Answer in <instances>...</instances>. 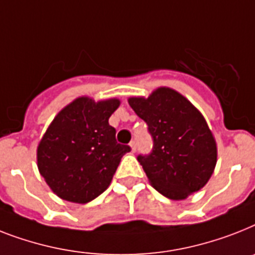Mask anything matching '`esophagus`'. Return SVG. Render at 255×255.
Segmentation results:
<instances>
[{
	"label": "esophagus",
	"mask_w": 255,
	"mask_h": 255,
	"mask_svg": "<svg viewBox=\"0 0 255 255\" xmlns=\"http://www.w3.org/2000/svg\"><path fill=\"white\" fill-rule=\"evenodd\" d=\"M129 148H131L132 153L136 152V141H134V140H133V141L129 142Z\"/></svg>",
	"instance_id": "1"
}]
</instances>
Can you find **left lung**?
Segmentation results:
<instances>
[{"instance_id": "left-lung-1", "label": "left lung", "mask_w": 255, "mask_h": 255, "mask_svg": "<svg viewBox=\"0 0 255 255\" xmlns=\"http://www.w3.org/2000/svg\"><path fill=\"white\" fill-rule=\"evenodd\" d=\"M128 103L148 124L153 150L137 160L153 187L171 200H183L210 181L217 161L216 140L206 119L181 93L156 89Z\"/></svg>"}]
</instances>
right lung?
<instances>
[{
	"instance_id": "add662e5",
	"label": "right lung",
	"mask_w": 255,
	"mask_h": 255,
	"mask_svg": "<svg viewBox=\"0 0 255 255\" xmlns=\"http://www.w3.org/2000/svg\"><path fill=\"white\" fill-rule=\"evenodd\" d=\"M121 101L95 102L78 97L55 117L36 149L38 169L49 188L64 200L92 202L110 186L122 157L131 150L118 144L110 117Z\"/></svg>"
}]
</instances>
